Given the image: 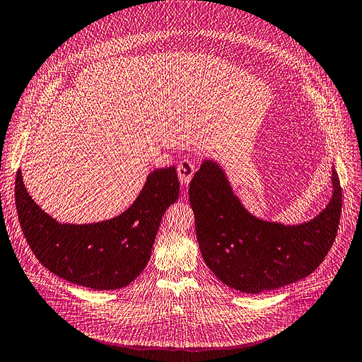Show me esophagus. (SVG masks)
Returning a JSON list of instances; mask_svg holds the SVG:
<instances>
[{
  "label": "esophagus",
  "mask_w": 362,
  "mask_h": 362,
  "mask_svg": "<svg viewBox=\"0 0 362 362\" xmlns=\"http://www.w3.org/2000/svg\"><path fill=\"white\" fill-rule=\"evenodd\" d=\"M194 172H196V163L193 160H190V158H182V160L177 166L178 178L184 185H187L192 181Z\"/></svg>",
  "instance_id": "esophagus-1"
}]
</instances>
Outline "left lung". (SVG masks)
<instances>
[{"label": "left lung", "mask_w": 362, "mask_h": 362, "mask_svg": "<svg viewBox=\"0 0 362 362\" xmlns=\"http://www.w3.org/2000/svg\"><path fill=\"white\" fill-rule=\"evenodd\" d=\"M332 187L328 206L309 223H267L245 211L218 165L204 162L189 196L206 266L223 284L251 294L309 276L324 262L339 230L341 187L336 170Z\"/></svg>", "instance_id": "left-lung-1"}]
</instances>
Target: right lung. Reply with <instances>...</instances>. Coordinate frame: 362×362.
Returning <instances> with one entry per match:
<instances>
[{
	"mask_svg": "<svg viewBox=\"0 0 362 362\" xmlns=\"http://www.w3.org/2000/svg\"><path fill=\"white\" fill-rule=\"evenodd\" d=\"M14 197L28 245L56 276L92 290H117L147 266L165 211L180 193L173 166L147 177L132 206L115 218L93 224H61L26 192L18 170Z\"/></svg>",
	"mask_w": 362,
	"mask_h": 362,
	"instance_id": "right-lung-1",
	"label": "right lung"
}]
</instances>
